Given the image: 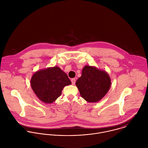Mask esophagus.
<instances>
[{"label":"esophagus","instance_id":"esophagus-1","mask_svg":"<svg viewBox=\"0 0 148 148\" xmlns=\"http://www.w3.org/2000/svg\"><path fill=\"white\" fill-rule=\"evenodd\" d=\"M71 82L72 83V84H75V82H76V79H71Z\"/></svg>","mask_w":148,"mask_h":148}]
</instances>
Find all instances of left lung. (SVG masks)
Wrapping results in <instances>:
<instances>
[{
  "label": "left lung",
  "instance_id": "obj_1",
  "mask_svg": "<svg viewBox=\"0 0 148 148\" xmlns=\"http://www.w3.org/2000/svg\"><path fill=\"white\" fill-rule=\"evenodd\" d=\"M111 84L107 72L90 65L83 67L82 76L76 82L81 97L89 103L100 101L108 92Z\"/></svg>",
  "mask_w": 148,
  "mask_h": 148
}]
</instances>
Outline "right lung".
<instances>
[{"label":"right lung","mask_w":148,"mask_h":148,"mask_svg":"<svg viewBox=\"0 0 148 148\" xmlns=\"http://www.w3.org/2000/svg\"><path fill=\"white\" fill-rule=\"evenodd\" d=\"M71 84L67 75L57 66L36 71L30 80L33 91L45 104L53 103L61 95L64 87Z\"/></svg>","instance_id":"right-lung-1"}]
</instances>
